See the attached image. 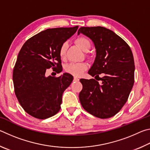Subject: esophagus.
<instances>
[{
	"label": "esophagus",
	"mask_w": 150,
	"mask_h": 150,
	"mask_svg": "<svg viewBox=\"0 0 150 150\" xmlns=\"http://www.w3.org/2000/svg\"><path fill=\"white\" fill-rule=\"evenodd\" d=\"M73 81H79V79L77 78V77H74V78H73Z\"/></svg>",
	"instance_id": "obj_1"
}]
</instances>
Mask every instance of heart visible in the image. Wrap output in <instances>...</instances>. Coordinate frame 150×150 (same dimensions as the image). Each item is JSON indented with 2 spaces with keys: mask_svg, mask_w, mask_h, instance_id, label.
<instances>
[{
  "mask_svg": "<svg viewBox=\"0 0 150 150\" xmlns=\"http://www.w3.org/2000/svg\"><path fill=\"white\" fill-rule=\"evenodd\" d=\"M75 43L81 49L85 52L90 49L91 42L87 38L84 36H80L75 40ZM66 50H67V44L63 43L61 45L59 50V55L61 59H64L65 57ZM88 69V64L85 62L81 63H71L65 66V71L75 77H79L83 74L84 71Z\"/></svg>",
  "mask_w": 150,
  "mask_h": 150,
  "instance_id": "1",
  "label": "heart"
}]
</instances>
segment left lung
Here are the masks:
<instances>
[{
    "label": "left lung",
    "instance_id": "left-lung-1",
    "mask_svg": "<svg viewBox=\"0 0 150 150\" xmlns=\"http://www.w3.org/2000/svg\"><path fill=\"white\" fill-rule=\"evenodd\" d=\"M82 33L93 42L96 55L88 73L98 77L81 79L83 88L79 93L83 108L99 118L116 115L128 100L134 83V61L128 44L112 30L101 26L81 27ZM103 73L102 78L99 75Z\"/></svg>",
    "mask_w": 150,
    "mask_h": 150
}]
</instances>
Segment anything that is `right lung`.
<instances>
[{"label": "right lung", "mask_w": 150, "mask_h": 150, "mask_svg": "<svg viewBox=\"0 0 150 150\" xmlns=\"http://www.w3.org/2000/svg\"><path fill=\"white\" fill-rule=\"evenodd\" d=\"M78 27L47 29L30 38L20 50L12 75L14 93L33 117L42 120L59 111L63 93L73 77L69 73L57 77L45 74L51 67L57 73L62 71L59 48Z\"/></svg>", "instance_id": "right-lung-1"}]
</instances>
